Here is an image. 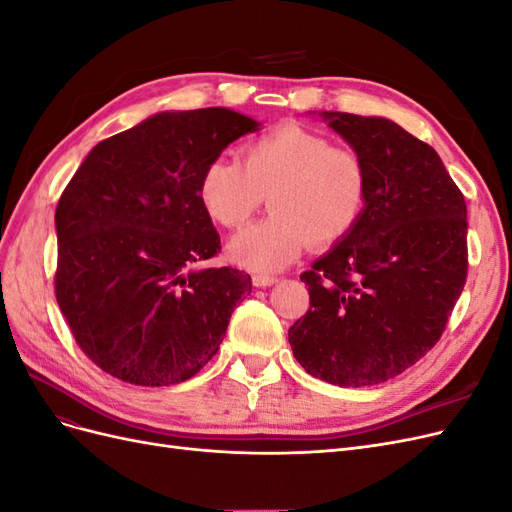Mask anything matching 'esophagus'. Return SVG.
Listing matches in <instances>:
<instances>
[{
  "label": "esophagus",
  "mask_w": 512,
  "mask_h": 512,
  "mask_svg": "<svg viewBox=\"0 0 512 512\" xmlns=\"http://www.w3.org/2000/svg\"><path fill=\"white\" fill-rule=\"evenodd\" d=\"M277 282L275 275H267V273H256L252 275V284L258 286V288H267V286H273Z\"/></svg>",
  "instance_id": "esophagus-1"
}]
</instances>
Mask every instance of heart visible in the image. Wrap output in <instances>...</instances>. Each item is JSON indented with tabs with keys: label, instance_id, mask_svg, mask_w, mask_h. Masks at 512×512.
<instances>
[{
	"label": "heart",
	"instance_id": "b5f03b06",
	"mask_svg": "<svg viewBox=\"0 0 512 512\" xmlns=\"http://www.w3.org/2000/svg\"><path fill=\"white\" fill-rule=\"evenodd\" d=\"M269 194L271 215L230 241L228 254L252 271H280L305 243L329 247L363 218L369 168L352 147L282 123L243 147V162L211 160L198 179L200 205L224 228H239Z\"/></svg>",
	"mask_w": 512,
	"mask_h": 512
}]
</instances>
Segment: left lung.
<instances>
[{
    "label": "left lung",
    "mask_w": 512,
    "mask_h": 512,
    "mask_svg": "<svg viewBox=\"0 0 512 512\" xmlns=\"http://www.w3.org/2000/svg\"><path fill=\"white\" fill-rule=\"evenodd\" d=\"M322 117L367 162L369 200L350 235L301 275L309 309L288 342L314 378L374 386L442 337L468 277V209L436 149L395 121Z\"/></svg>",
    "instance_id": "1"
}]
</instances>
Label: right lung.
<instances>
[{
    "instance_id": "obj_1",
    "label": "right lung",
    "mask_w": 512,
    "mask_h": 512,
    "mask_svg": "<svg viewBox=\"0 0 512 512\" xmlns=\"http://www.w3.org/2000/svg\"><path fill=\"white\" fill-rule=\"evenodd\" d=\"M260 123L228 108L158 113L98 143L55 211V297L79 348L138 386L196 376L250 275L203 267L220 235L200 205L203 168Z\"/></svg>"
}]
</instances>
